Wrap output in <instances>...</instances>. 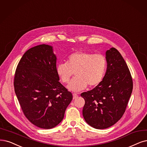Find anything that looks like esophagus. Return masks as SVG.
<instances>
[{
	"mask_svg": "<svg viewBox=\"0 0 147 147\" xmlns=\"http://www.w3.org/2000/svg\"><path fill=\"white\" fill-rule=\"evenodd\" d=\"M73 99H76L77 97H78V95L76 93H73Z\"/></svg>",
	"mask_w": 147,
	"mask_h": 147,
	"instance_id": "obj_1",
	"label": "esophagus"
}]
</instances>
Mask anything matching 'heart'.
Masks as SVG:
<instances>
[{
    "instance_id": "1",
    "label": "heart",
    "mask_w": 147,
    "mask_h": 147,
    "mask_svg": "<svg viewBox=\"0 0 147 147\" xmlns=\"http://www.w3.org/2000/svg\"><path fill=\"white\" fill-rule=\"evenodd\" d=\"M107 65L105 57L100 54L88 52H75L67 57V63H60L56 66V73L62 82L68 84L75 71L76 77L68 85L70 91L78 92L87 85L94 87L98 85L104 77Z\"/></svg>"
}]
</instances>
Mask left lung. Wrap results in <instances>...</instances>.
Segmentation results:
<instances>
[{"label": "left lung", "mask_w": 147, "mask_h": 147, "mask_svg": "<svg viewBox=\"0 0 147 147\" xmlns=\"http://www.w3.org/2000/svg\"><path fill=\"white\" fill-rule=\"evenodd\" d=\"M106 73L92 90L81 94L85 100L82 114L86 122L96 129H105L122 117L133 90L127 65L115 48L105 53Z\"/></svg>", "instance_id": "1"}]
</instances>
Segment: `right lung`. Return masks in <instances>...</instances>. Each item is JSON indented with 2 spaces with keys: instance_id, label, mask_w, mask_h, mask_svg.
<instances>
[{
  "instance_id": "1",
  "label": "right lung",
  "mask_w": 147,
  "mask_h": 147,
  "mask_svg": "<svg viewBox=\"0 0 147 147\" xmlns=\"http://www.w3.org/2000/svg\"><path fill=\"white\" fill-rule=\"evenodd\" d=\"M56 61L52 46L39 45L25 53L16 70L14 91L22 110L41 128L51 129L61 122L73 99L59 82Z\"/></svg>"
}]
</instances>
